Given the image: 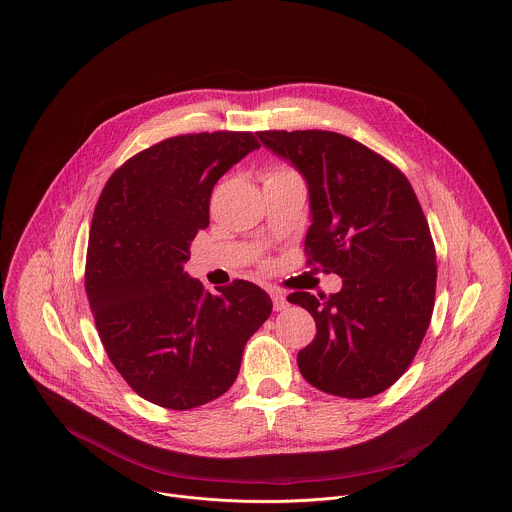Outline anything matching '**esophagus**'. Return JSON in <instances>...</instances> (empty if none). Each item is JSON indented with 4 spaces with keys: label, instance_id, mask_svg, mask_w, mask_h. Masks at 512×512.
<instances>
[{
    "label": "esophagus",
    "instance_id": "1",
    "mask_svg": "<svg viewBox=\"0 0 512 512\" xmlns=\"http://www.w3.org/2000/svg\"><path fill=\"white\" fill-rule=\"evenodd\" d=\"M269 293H271V299H273V309H275V311H283V309H287V307H289V301H287V297H285L281 291H275V289H271Z\"/></svg>",
    "mask_w": 512,
    "mask_h": 512
}]
</instances>
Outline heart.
<instances>
[{
	"label": "heart",
	"mask_w": 512,
	"mask_h": 512,
	"mask_svg": "<svg viewBox=\"0 0 512 512\" xmlns=\"http://www.w3.org/2000/svg\"><path fill=\"white\" fill-rule=\"evenodd\" d=\"M287 173H291V170H283V168H277V170H273V173H271L269 177H277V175H287Z\"/></svg>",
	"instance_id": "b5f03b06"
}]
</instances>
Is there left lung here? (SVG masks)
<instances>
[{"mask_svg": "<svg viewBox=\"0 0 512 512\" xmlns=\"http://www.w3.org/2000/svg\"><path fill=\"white\" fill-rule=\"evenodd\" d=\"M307 183L309 263L342 277L333 295L297 291L317 333L301 376L339 398H372L412 364L430 325L436 253L408 179L354 138L329 130L257 132Z\"/></svg>", "mask_w": 512, "mask_h": 512, "instance_id": "1", "label": "left lung"}]
</instances>
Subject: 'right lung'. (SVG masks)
I'll list each match as a JSON object with an SVG mask.
<instances>
[{"label": "right lung", "instance_id": "right-lung-1", "mask_svg": "<svg viewBox=\"0 0 512 512\" xmlns=\"http://www.w3.org/2000/svg\"><path fill=\"white\" fill-rule=\"evenodd\" d=\"M257 148L251 132L166 138L124 162L94 209L86 293L96 329L126 384L156 406L191 410L223 396L273 309L255 283L209 293L185 271L213 187Z\"/></svg>", "mask_w": 512, "mask_h": 512}]
</instances>
